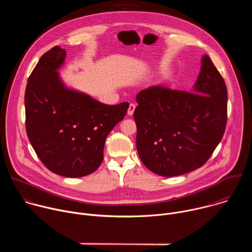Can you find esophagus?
Segmentation results:
<instances>
[{"instance_id":"esophagus-1","label":"esophagus","mask_w":252,"mask_h":252,"mask_svg":"<svg viewBox=\"0 0 252 252\" xmlns=\"http://www.w3.org/2000/svg\"><path fill=\"white\" fill-rule=\"evenodd\" d=\"M134 109H135V104L134 103H130L129 106H128V110H127V115L128 116H132L133 112H134Z\"/></svg>"}]
</instances>
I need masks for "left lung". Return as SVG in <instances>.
Listing matches in <instances>:
<instances>
[{"label": "left lung", "instance_id": "1", "mask_svg": "<svg viewBox=\"0 0 252 252\" xmlns=\"http://www.w3.org/2000/svg\"><path fill=\"white\" fill-rule=\"evenodd\" d=\"M201 63L193 93L153 86L136 95L137 153L158 175H181L202 166L225 131L224 80L207 55Z\"/></svg>", "mask_w": 252, "mask_h": 252}]
</instances>
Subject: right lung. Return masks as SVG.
Instances as JSON below:
<instances>
[{"instance_id": "right-lung-1", "label": "right lung", "mask_w": 252, "mask_h": 252, "mask_svg": "<svg viewBox=\"0 0 252 252\" xmlns=\"http://www.w3.org/2000/svg\"><path fill=\"white\" fill-rule=\"evenodd\" d=\"M64 58L65 51L56 46L41 57L30 75L25 93L26 130L49 170L82 177L102 162L105 138L124 119L129 103L107 105L67 90L57 71Z\"/></svg>"}]
</instances>
